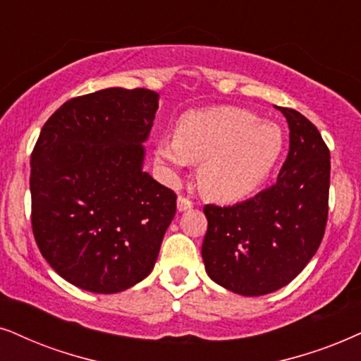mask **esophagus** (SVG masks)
I'll list each match as a JSON object with an SVG mask.
<instances>
[{
	"instance_id": "1",
	"label": "esophagus",
	"mask_w": 361,
	"mask_h": 361,
	"mask_svg": "<svg viewBox=\"0 0 361 361\" xmlns=\"http://www.w3.org/2000/svg\"><path fill=\"white\" fill-rule=\"evenodd\" d=\"M190 208H193V202H191L190 198H186V196H180V198H178V209H180V212H186V209Z\"/></svg>"
}]
</instances>
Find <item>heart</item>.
I'll use <instances>...</instances> for the list:
<instances>
[{"instance_id": "1", "label": "heart", "mask_w": 361, "mask_h": 361, "mask_svg": "<svg viewBox=\"0 0 361 361\" xmlns=\"http://www.w3.org/2000/svg\"><path fill=\"white\" fill-rule=\"evenodd\" d=\"M281 131L273 123L233 106L190 111L175 138L163 136L157 157L170 173L202 161L198 183L216 200H236L263 183L281 153Z\"/></svg>"}]
</instances>
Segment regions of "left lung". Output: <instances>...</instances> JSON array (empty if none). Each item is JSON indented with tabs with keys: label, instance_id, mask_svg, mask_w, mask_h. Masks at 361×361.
Masks as SVG:
<instances>
[{
	"label": "left lung",
	"instance_id": "8db88e82",
	"mask_svg": "<svg viewBox=\"0 0 361 361\" xmlns=\"http://www.w3.org/2000/svg\"><path fill=\"white\" fill-rule=\"evenodd\" d=\"M278 109L288 121L290 149L276 183L233 207L203 208L208 276L245 296L288 285L317 253L328 220L330 149L302 113Z\"/></svg>",
	"mask_w": 361,
	"mask_h": 361
}]
</instances>
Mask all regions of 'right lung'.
Masks as SVG:
<instances>
[{
  "label": "right lung",
  "instance_id": "add662e5",
  "mask_svg": "<svg viewBox=\"0 0 361 361\" xmlns=\"http://www.w3.org/2000/svg\"><path fill=\"white\" fill-rule=\"evenodd\" d=\"M158 109L152 90L106 88L68 99L31 153V226L71 285L118 293L152 273L176 193L143 168Z\"/></svg>",
  "mask_w": 361,
  "mask_h": 361
}]
</instances>
